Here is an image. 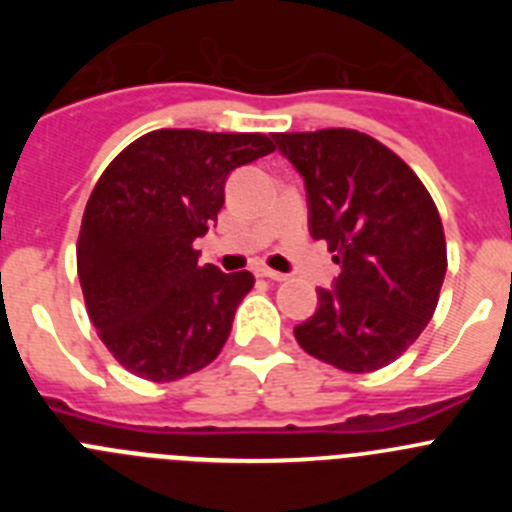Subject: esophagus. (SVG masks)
<instances>
[{"instance_id": "obj_1", "label": "esophagus", "mask_w": 512, "mask_h": 512, "mask_svg": "<svg viewBox=\"0 0 512 512\" xmlns=\"http://www.w3.org/2000/svg\"><path fill=\"white\" fill-rule=\"evenodd\" d=\"M259 277H266L271 279V282H287V274H282V271H274V269H259L256 271Z\"/></svg>"}]
</instances>
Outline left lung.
Segmentation results:
<instances>
[{"mask_svg":"<svg viewBox=\"0 0 512 512\" xmlns=\"http://www.w3.org/2000/svg\"><path fill=\"white\" fill-rule=\"evenodd\" d=\"M307 192V228L341 266L318 310L295 325L307 354L343 372L392 364L423 333L446 277L431 194L400 156L359 130L277 133Z\"/></svg>","mask_w":512,"mask_h":512,"instance_id":"1","label":"left lung"}]
</instances>
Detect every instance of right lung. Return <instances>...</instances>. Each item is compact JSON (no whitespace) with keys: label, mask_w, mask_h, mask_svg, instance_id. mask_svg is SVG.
Masks as SVG:
<instances>
[{"label":"right lung","mask_w":512,"mask_h":512,"mask_svg":"<svg viewBox=\"0 0 512 512\" xmlns=\"http://www.w3.org/2000/svg\"><path fill=\"white\" fill-rule=\"evenodd\" d=\"M271 151L261 133L153 130L99 176L76 269L99 338L128 372L174 382L220 354L253 274L202 266L192 243L217 223L230 171Z\"/></svg>","instance_id":"1"}]
</instances>
